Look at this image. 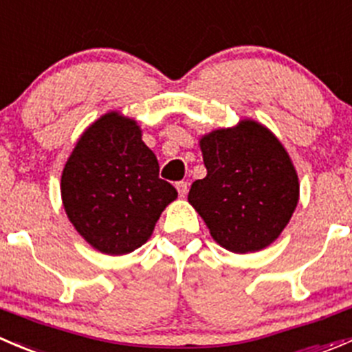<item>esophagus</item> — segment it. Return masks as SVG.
Returning <instances> with one entry per match:
<instances>
[{
  "mask_svg": "<svg viewBox=\"0 0 352 352\" xmlns=\"http://www.w3.org/2000/svg\"><path fill=\"white\" fill-rule=\"evenodd\" d=\"M175 187H177V190H179V196L186 197L187 190H189V186H187V182H184V180H182V182H177Z\"/></svg>",
  "mask_w": 352,
  "mask_h": 352,
  "instance_id": "obj_1",
  "label": "esophagus"
}]
</instances>
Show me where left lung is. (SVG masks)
<instances>
[{
  "label": "left lung",
  "instance_id": "obj_1",
  "mask_svg": "<svg viewBox=\"0 0 352 352\" xmlns=\"http://www.w3.org/2000/svg\"><path fill=\"white\" fill-rule=\"evenodd\" d=\"M206 177L190 186L189 203L227 251L256 252L282 234L299 201V179L277 135L244 118L199 139Z\"/></svg>",
  "mask_w": 352,
  "mask_h": 352
}]
</instances>
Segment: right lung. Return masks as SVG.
Instances as JSON below:
<instances>
[{
  "label": "right lung",
  "mask_w": 352,
  "mask_h": 352,
  "mask_svg": "<svg viewBox=\"0 0 352 352\" xmlns=\"http://www.w3.org/2000/svg\"><path fill=\"white\" fill-rule=\"evenodd\" d=\"M155 153L134 118L108 111L82 132L61 173V201L96 251L127 254L151 237L177 190L158 177Z\"/></svg>",
  "instance_id": "add662e5"
}]
</instances>
